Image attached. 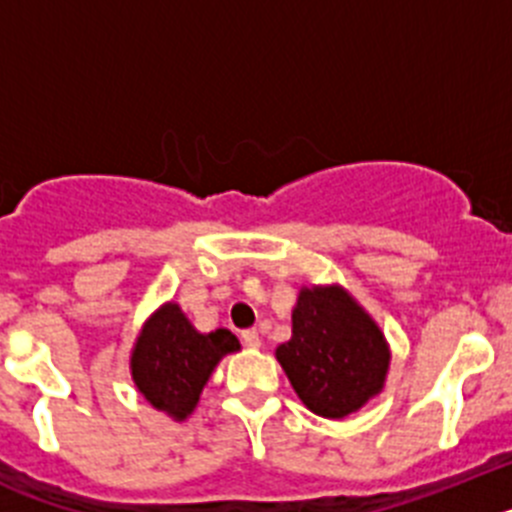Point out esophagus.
Returning <instances> with one entry per match:
<instances>
[{
	"label": "esophagus",
	"mask_w": 512,
	"mask_h": 512,
	"mask_svg": "<svg viewBox=\"0 0 512 512\" xmlns=\"http://www.w3.org/2000/svg\"><path fill=\"white\" fill-rule=\"evenodd\" d=\"M241 341H243V346H248V348H259V346H261L259 330H256V328L243 330V333H241Z\"/></svg>",
	"instance_id": "34e87169"
}]
</instances>
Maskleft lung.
Segmentation results:
<instances>
[{"label":"left lung","instance_id":"8db88e82","mask_svg":"<svg viewBox=\"0 0 512 512\" xmlns=\"http://www.w3.org/2000/svg\"><path fill=\"white\" fill-rule=\"evenodd\" d=\"M289 382L312 413L346 418L384 384L390 351L382 330L341 287L302 289L292 338L277 348Z\"/></svg>","mask_w":512,"mask_h":512}]
</instances>
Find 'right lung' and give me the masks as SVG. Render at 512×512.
<instances>
[{
    "label": "right lung",
    "mask_w": 512,
    "mask_h": 512,
    "mask_svg": "<svg viewBox=\"0 0 512 512\" xmlns=\"http://www.w3.org/2000/svg\"><path fill=\"white\" fill-rule=\"evenodd\" d=\"M241 348L230 330L197 333L179 305H164L146 323L133 348V379L153 408L184 420L225 354Z\"/></svg>",
    "instance_id": "obj_1"
}]
</instances>
